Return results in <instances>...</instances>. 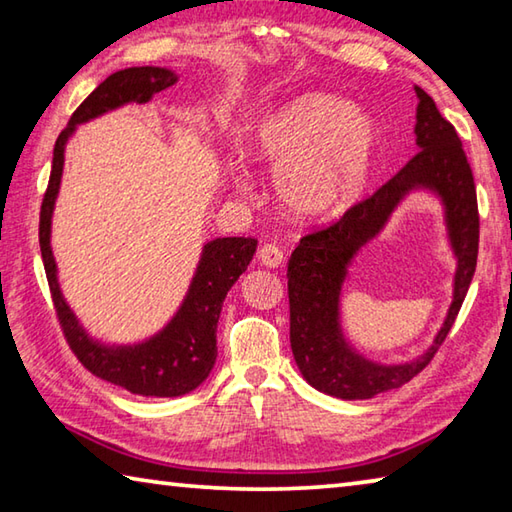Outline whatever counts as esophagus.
<instances>
[{"label":"esophagus","mask_w":512,"mask_h":512,"mask_svg":"<svg viewBox=\"0 0 512 512\" xmlns=\"http://www.w3.org/2000/svg\"><path fill=\"white\" fill-rule=\"evenodd\" d=\"M259 262H262L266 268H277L284 264V253L275 244H264L259 248Z\"/></svg>","instance_id":"34e87169"}]
</instances>
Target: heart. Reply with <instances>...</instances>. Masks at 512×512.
Instances as JSON below:
<instances>
[{
	"label": "heart",
	"mask_w": 512,
	"mask_h": 512,
	"mask_svg": "<svg viewBox=\"0 0 512 512\" xmlns=\"http://www.w3.org/2000/svg\"><path fill=\"white\" fill-rule=\"evenodd\" d=\"M378 150L376 120L331 94H304L259 120L250 154L275 172V194L302 221L347 212L365 192ZM248 192L244 172L235 176Z\"/></svg>",
	"instance_id": "obj_1"
}]
</instances>
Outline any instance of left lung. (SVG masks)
Masks as SVG:
<instances>
[{
	"label": "left lung",
	"mask_w": 512,
	"mask_h": 512,
	"mask_svg": "<svg viewBox=\"0 0 512 512\" xmlns=\"http://www.w3.org/2000/svg\"><path fill=\"white\" fill-rule=\"evenodd\" d=\"M416 145L401 172L369 199L356 203L329 228L304 235L288 259V306H291V349L306 383L320 392L362 401L396 389L430 365L448 338L472 282L479 253L477 190L461 138L421 87H414ZM430 189L446 208L449 238L458 257L453 304L433 347L403 366H380L353 350L339 327V293L357 250L366 245L407 193Z\"/></svg>",
	"instance_id": "1"
}]
</instances>
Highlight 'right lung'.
<instances>
[{"label": "right lung", "mask_w": 512, "mask_h": 512, "mask_svg": "<svg viewBox=\"0 0 512 512\" xmlns=\"http://www.w3.org/2000/svg\"><path fill=\"white\" fill-rule=\"evenodd\" d=\"M179 80L174 71L163 67H129L111 73L91 91L87 100L73 111L69 125L62 129L53 147L49 188L40 210V250L49 280L55 313L71 351L91 374L118 385L138 396L174 398L197 389L215 367L217 360V322L230 286L246 271L255 255L257 239L219 237L208 241L188 293L179 311L152 338L136 345H102L85 331L76 313L64 300L58 282V266L51 250V219L60 192L64 147L76 127L91 118L107 114L129 102H150L159 91Z\"/></svg>", "instance_id": "right-lung-1"}]
</instances>
